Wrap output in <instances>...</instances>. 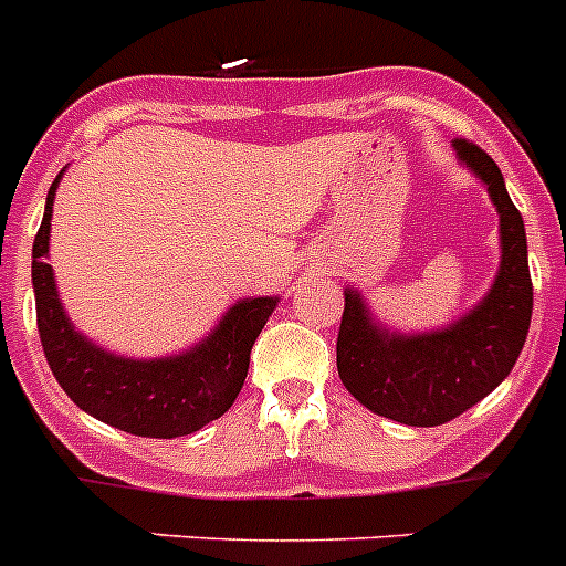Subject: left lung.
Instances as JSON below:
<instances>
[{
	"label": "left lung",
	"mask_w": 566,
	"mask_h": 566,
	"mask_svg": "<svg viewBox=\"0 0 566 566\" xmlns=\"http://www.w3.org/2000/svg\"><path fill=\"white\" fill-rule=\"evenodd\" d=\"M499 212L502 263L490 292L448 328L397 334L374 323L354 289H345L337 371L368 411L413 428H433L488 397L516 365L533 317V280L522 212L510 201L502 169L473 142H453Z\"/></svg>",
	"instance_id": "left-lung-1"
}]
</instances>
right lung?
<instances>
[{
    "instance_id": "1",
    "label": "right lung",
    "mask_w": 566,
    "mask_h": 566,
    "mask_svg": "<svg viewBox=\"0 0 566 566\" xmlns=\"http://www.w3.org/2000/svg\"><path fill=\"white\" fill-rule=\"evenodd\" d=\"M62 172L48 192L44 218L33 240L36 323L50 371L90 417L133 437L175 439L201 431L238 399L249 371V354L272 317L277 297L238 300L207 339L184 354L129 359L90 343L70 323L48 263L50 218Z\"/></svg>"
}]
</instances>
